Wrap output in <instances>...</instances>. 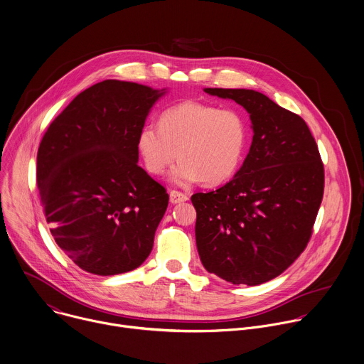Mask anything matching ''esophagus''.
Segmentation results:
<instances>
[{"label":"esophagus","mask_w":364,"mask_h":364,"mask_svg":"<svg viewBox=\"0 0 364 364\" xmlns=\"http://www.w3.org/2000/svg\"><path fill=\"white\" fill-rule=\"evenodd\" d=\"M188 197L181 193V191H177V190H171L170 191V203L171 204H178V203H183V201H187Z\"/></svg>","instance_id":"obj_1"}]
</instances>
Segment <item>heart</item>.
I'll use <instances>...</instances> for the list:
<instances>
[{
  "mask_svg": "<svg viewBox=\"0 0 364 364\" xmlns=\"http://www.w3.org/2000/svg\"><path fill=\"white\" fill-rule=\"evenodd\" d=\"M247 144L246 121L237 109L186 101L167 108L160 126L146 124L137 139L140 156L149 173L171 171L177 186L203 181L218 186L230 180L243 160Z\"/></svg>",
  "mask_w": 364,
  "mask_h": 364,
  "instance_id": "b5f03b06",
  "label": "heart"
}]
</instances>
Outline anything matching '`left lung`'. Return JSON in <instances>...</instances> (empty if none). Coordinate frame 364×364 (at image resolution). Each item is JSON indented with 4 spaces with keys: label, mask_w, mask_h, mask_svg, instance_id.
<instances>
[{
    "label": "left lung",
    "mask_w": 364,
    "mask_h": 364,
    "mask_svg": "<svg viewBox=\"0 0 364 364\" xmlns=\"http://www.w3.org/2000/svg\"><path fill=\"white\" fill-rule=\"evenodd\" d=\"M204 91L243 105L255 136L231 181L191 196L198 256L208 273L257 286L280 276L307 247L323 200V161L306 121L267 95Z\"/></svg>",
    "instance_id": "left-lung-1"
}]
</instances>
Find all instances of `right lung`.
<instances>
[{"label": "right lung", "instance_id": "obj_1", "mask_svg": "<svg viewBox=\"0 0 364 364\" xmlns=\"http://www.w3.org/2000/svg\"><path fill=\"white\" fill-rule=\"evenodd\" d=\"M163 91L105 80L80 92L47 129L37 184L58 247L84 272L127 273L149 257L167 210L143 170L137 139Z\"/></svg>", "mask_w": 364, "mask_h": 364}]
</instances>
